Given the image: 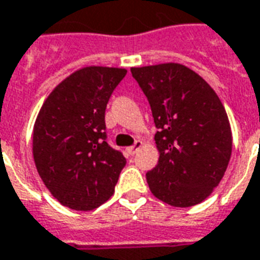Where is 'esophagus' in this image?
<instances>
[{
	"label": "esophagus",
	"instance_id": "obj_1",
	"mask_svg": "<svg viewBox=\"0 0 260 260\" xmlns=\"http://www.w3.org/2000/svg\"><path fill=\"white\" fill-rule=\"evenodd\" d=\"M140 147H142V142H140V140H136L135 143H134V146H131V147L126 149V153H128L129 155H134L136 151L140 149Z\"/></svg>",
	"mask_w": 260,
	"mask_h": 260
}]
</instances>
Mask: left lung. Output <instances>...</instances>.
<instances>
[{"instance_id":"obj_1","label":"left lung","mask_w":260,"mask_h":260,"mask_svg":"<svg viewBox=\"0 0 260 260\" xmlns=\"http://www.w3.org/2000/svg\"><path fill=\"white\" fill-rule=\"evenodd\" d=\"M154 118L158 164L146 174L151 193L174 207H193L222 180L232 129L222 102L205 80L178 63L132 67Z\"/></svg>"}]
</instances>
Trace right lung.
<instances>
[{"label": "right lung", "instance_id": "right-lung-1", "mask_svg": "<svg viewBox=\"0 0 260 260\" xmlns=\"http://www.w3.org/2000/svg\"><path fill=\"white\" fill-rule=\"evenodd\" d=\"M125 69L91 66L67 77L51 92L32 132V155L55 199L76 211L106 203L126 159L106 139L105 111Z\"/></svg>", "mask_w": 260, "mask_h": 260}]
</instances>
